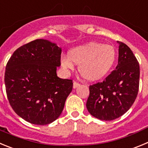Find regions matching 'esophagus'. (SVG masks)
I'll use <instances>...</instances> for the list:
<instances>
[{
  "label": "esophagus",
  "instance_id": "1",
  "mask_svg": "<svg viewBox=\"0 0 148 148\" xmlns=\"http://www.w3.org/2000/svg\"><path fill=\"white\" fill-rule=\"evenodd\" d=\"M79 86H80V84H79V82H76V81H74V83H73V88H77L79 87Z\"/></svg>",
  "mask_w": 148,
  "mask_h": 148
}]
</instances>
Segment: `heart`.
Returning a JSON list of instances; mask_svg holds the SVG:
<instances>
[{
  "instance_id": "b5f03b06",
  "label": "heart",
  "mask_w": 148,
  "mask_h": 148,
  "mask_svg": "<svg viewBox=\"0 0 148 148\" xmlns=\"http://www.w3.org/2000/svg\"><path fill=\"white\" fill-rule=\"evenodd\" d=\"M116 60V51L110 45L90 42L70 50L69 57L62 56L61 66L65 71L74 69V64H79L78 70L84 79L96 81L106 77Z\"/></svg>"
}]
</instances>
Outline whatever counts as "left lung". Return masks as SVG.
I'll return each instance as SVG.
<instances>
[{
	"mask_svg": "<svg viewBox=\"0 0 148 148\" xmlns=\"http://www.w3.org/2000/svg\"><path fill=\"white\" fill-rule=\"evenodd\" d=\"M118 43L119 59L115 70L102 82L89 86L86 107L100 120H114L123 115L132 106L139 91V62L127 45Z\"/></svg>",
	"mask_w": 148,
	"mask_h": 148,
	"instance_id": "8db88e82",
	"label": "left lung"
}]
</instances>
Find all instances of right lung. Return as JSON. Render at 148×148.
I'll return each mask as SVG.
<instances>
[{
    "label": "right lung",
    "instance_id": "obj_1",
    "mask_svg": "<svg viewBox=\"0 0 148 148\" xmlns=\"http://www.w3.org/2000/svg\"><path fill=\"white\" fill-rule=\"evenodd\" d=\"M62 49L38 39L14 51L8 61L4 82L9 104L26 120L45 125L58 119L71 92V79L57 76Z\"/></svg>",
    "mask_w": 148,
    "mask_h": 148
}]
</instances>
